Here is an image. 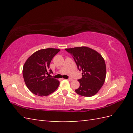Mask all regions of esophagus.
<instances>
[{
	"label": "esophagus",
	"instance_id": "obj_1",
	"mask_svg": "<svg viewBox=\"0 0 133 133\" xmlns=\"http://www.w3.org/2000/svg\"><path fill=\"white\" fill-rule=\"evenodd\" d=\"M67 80H69V81H72V78H69Z\"/></svg>",
	"mask_w": 133,
	"mask_h": 133
}]
</instances>
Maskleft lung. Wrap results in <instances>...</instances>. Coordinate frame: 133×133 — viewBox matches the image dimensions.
Wrapping results in <instances>:
<instances>
[{
	"label": "left lung",
	"mask_w": 133,
	"mask_h": 133,
	"mask_svg": "<svg viewBox=\"0 0 133 133\" xmlns=\"http://www.w3.org/2000/svg\"><path fill=\"white\" fill-rule=\"evenodd\" d=\"M74 58L78 70L82 71V77L78 81L80 86L75 90L78 94L91 97L101 89L106 75V64L102 56L87 47L66 49Z\"/></svg>",
	"instance_id": "obj_1"
}]
</instances>
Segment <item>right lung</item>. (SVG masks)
I'll return each instance as SVG.
<instances>
[{
    "mask_svg": "<svg viewBox=\"0 0 133 133\" xmlns=\"http://www.w3.org/2000/svg\"><path fill=\"white\" fill-rule=\"evenodd\" d=\"M60 50L52 48L38 50L27 59L23 67V76L27 88L33 94L44 97L54 92L59 82L51 78L52 59Z\"/></svg>",
    "mask_w": 133,
    "mask_h": 133,
    "instance_id": "add662e5",
    "label": "right lung"
}]
</instances>
